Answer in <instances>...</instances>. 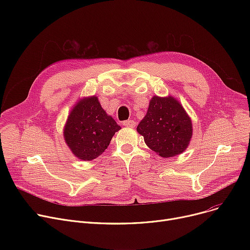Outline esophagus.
Masks as SVG:
<instances>
[{
	"instance_id": "34e87169",
	"label": "esophagus",
	"mask_w": 250,
	"mask_h": 250,
	"mask_svg": "<svg viewBox=\"0 0 250 250\" xmlns=\"http://www.w3.org/2000/svg\"><path fill=\"white\" fill-rule=\"evenodd\" d=\"M123 125H125V126H128V127H134V126H136V122H134V121H130V120H128V121H125L124 123H123Z\"/></svg>"
}]
</instances>
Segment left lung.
Segmentation results:
<instances>
[{
    "instance_id": "1",
    "label": "left lung",
    "mask_w": 250,
    "mask_h": 250,
    "mask_svg": "<svg viewBox=\"0 0 250 250\" xmlns=\"http://www.w3.org/2000/svg\"><path fill=\"white\" fill-rule=\"evenodd\" d=\"M137 130L146 145L164 158L182 153L192 136L190 118L173 97L154 96Z\"/></svg>"
}]
</instances>
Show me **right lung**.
<instances>
[{"mask_svg":"<svg viewBox=\"0 0 250 250\" xmlns=\"http://www.w3.org/2000/svg\"><path fill=\"white\" fill-rule=\"evenodd\" d=\"M120 129L121 126L106 114L97 97L93 96L75 105L65 124L63 136L74 155L89 161L107 149L113 135Z\"/></svg>","mask_w":250,"mask_h":250,"instance_id":"add662e5","label":"right lung"}]
</instances>
